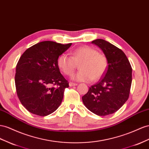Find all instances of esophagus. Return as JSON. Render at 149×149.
Listing matches in <instances>:
<instances>
[{
    "instance_id": "obj_1",
    "label": "esophagus",
    "mask_w": 149,
    "mask_h": 149,
    "mask_svg": "<svg viewBox=\"0 0 149 149\" xmlns=\"http://www.w3.org/2000/svg\"><path fill=\"white\" fill-rule=\"evenodd\" d=\"M69 85L70 86H77L78 85V83H73V82H70L69 83Z\"/></svg>"
}]
</instances>
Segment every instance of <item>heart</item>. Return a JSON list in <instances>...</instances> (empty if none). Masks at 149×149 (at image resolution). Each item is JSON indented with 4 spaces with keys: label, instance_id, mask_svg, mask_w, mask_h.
<instances>
[{
    "label": "heart",
    "instance_id": "1",
    "mask_svg": "<svg viewBox=\"0 0 149 149\" xmlns=\"http://www.w3.org/2000/svg\"><path fill=\"white\" fill-rule=\"evenodd\" d=\"M58 66L65 75L71 76L79 64L80 71L73 76L76 81H96L105 73L108 66L106 56L98 53L95 48L84 46L71 52V56L60 55L57 61Z\"/></svg>",
    "mask_w": 149,
    "mask_h": 149
}]
</instances>
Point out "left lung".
Returning a JSON list of instances; mask_svg holds the SVG:
<instances>
[{"instance_id": "left-lung-1", "label": "left lung", "mask_w": 149, "mask_h": 149, "mask_svg": "<svg viewBox=\"0 0 149 149\" xmlns=\"http://www.w3.org/2000/svg\"><path fill=\"white\" fill-rule=\"evenodd\" d=\"M101 48L108 60L105 73L82 97L88 110L99 116L118 110L129 97L132 69L125 54L118 47L98 39L91 42Z\"/></svg>"}]
</instances>
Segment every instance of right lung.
Wrapping results in <instances>:
<instances>
[{"instance_id":"obj_1","label":"right lung","mask_w":149,"mask_h":149,"mask_svg":"<svg viewBox=\"0 0 149 149\" xmlns=\"http://www.w3.org/2000/svg\"><path fill=\"white\" fill-rule=\"evenodd\" d=\"M71 45L41 42L28 48L20 58L15 70L16 93L31 113L47 116L61 103L69 83L60 73L57 61Z\"/></svg>"}]
</instances>
